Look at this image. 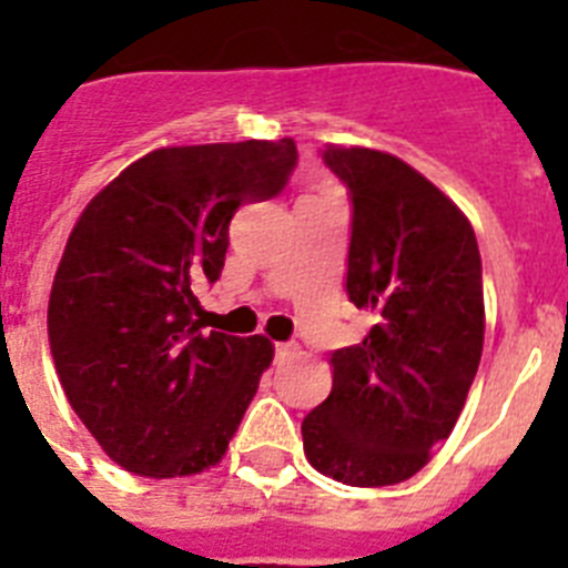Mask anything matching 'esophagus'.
Instances as JSON below:
<instances>
[{"mask_svg": "<svg viewBox=\"0 0 568 568\" xmlns=\"http://www.w3.org/2000/svg\"><path fill=\"white\" fill-rule=\"evenodd\" d=\"M295 355H298V346L295 344H275V361H278V364L295 358Z\"/></svg>", "mask_w": 568, "mask_h": 568, "instance_id": "1", "label": "esophagus"}]
</instances>
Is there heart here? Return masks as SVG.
Listing matches in <instances>:
<instances>
[{"mask_svg": "<svg viewBox=\"0 0 568 568\" xmlns=\"http://www.w3.org/2000/svg\"><path fill=\"white\" fill-rule=\"evenodd\" d=\"M315 195H333V193H329V190H321V193H315Z\"/></svg>", "mask_w": 568, "mask_h": 568, "instance_id": "heart-1", "label": "heart"}]
</instances>
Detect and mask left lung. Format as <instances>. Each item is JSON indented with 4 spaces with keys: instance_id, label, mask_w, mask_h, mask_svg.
<instances>
[{
    "instance_id": "left-lung-1",
    "label": "left lung",
    "mask_w": 568,
    "mask_h": 568,
    "mask_svg": "<svg viewBox=\"0 0 568 568\" xmlns=\"http://www.w3.org/2000/svg\"><path fill=\"white\" fill-rule=\"evenodd\" d=\"M321 159L353 202L346 295L375 324L329 358L333 393L301 424L304 453L341 484L393 486L449 438L478 373V239L466 215L395 155L329 144Z\"/></svg>"
}]
</instances>
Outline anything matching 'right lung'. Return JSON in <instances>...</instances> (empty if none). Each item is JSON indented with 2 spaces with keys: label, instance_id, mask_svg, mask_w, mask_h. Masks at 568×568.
<instances>
[{
  "label": "right lung",
  "instance_id": "1",
  "mask_svg": "<svg viewBox=\"0 0 568 568\" xmlns=\"http://www.w3.org/2000/svg\"><path fill=\"white\" fill-rule=\"evenodd\" d=\"M293 139L162 148L84 207L48 304L50 353L73 413L133 475L182 478L222 460L273 361L264 335L204 329L235 210L267 202Z\"/></svg>",
  "mask_w": 568,
  "mask_h": 568
}]
</instances>
